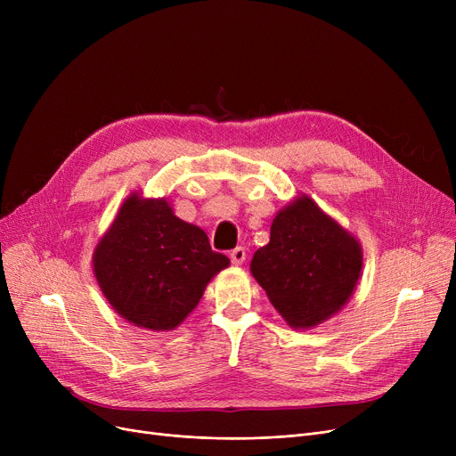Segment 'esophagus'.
<instances>
[{"label":"esophagus","instance_id":"esophagus-1","mask_svg":"<svg viewBox=\"0 0 456 456\" xmlns=\"http://www.w3.org/2000/svg\"><path fill=\"white\" fill-rule=\"evenodd\" d=\"M229 256H231V262L234 266H240V265H244V260H246V249L244 248H234L229 253Z\"/></svg>","mask_w":456,"mask_h":456}]
</instances>
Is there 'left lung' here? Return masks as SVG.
Instances as JSON below:
<instances>
[{"mask_svg": "<svg viewBox=\"0 0 456 456\" xmlns=\"http://www.w3.org/2000/svg\"><path fill=\"white\" fill-rule=\"evenodd\" d=\"M362 270V248L308 196L277 212L270 242L251 273L292 329L323 323L349 301Z\"/></svg>", "mask_w": 456, "mask_h": 456, "instance_id": "left-lung-1", "label": "left lung"}]
</instances>
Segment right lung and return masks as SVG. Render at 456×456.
Wrapping results in <instances>:
<instances>
[{"mask_svg": "<svg viewBox=\"0 0 456 456\" xmlns=\"http://www.w3.org/2000/svg\"><path fill=\"white\" fill-rule=\"evenodd\" d=\"M94 275L116 313L150 330H172L196 308L208 281L229 266L198 225L166 200L129 196L94 251Z\"/></svg>", "mask_w": 456, "mask_h": 456, "instance_id": "add662e5", "label": "right lung"}]
</instances>
